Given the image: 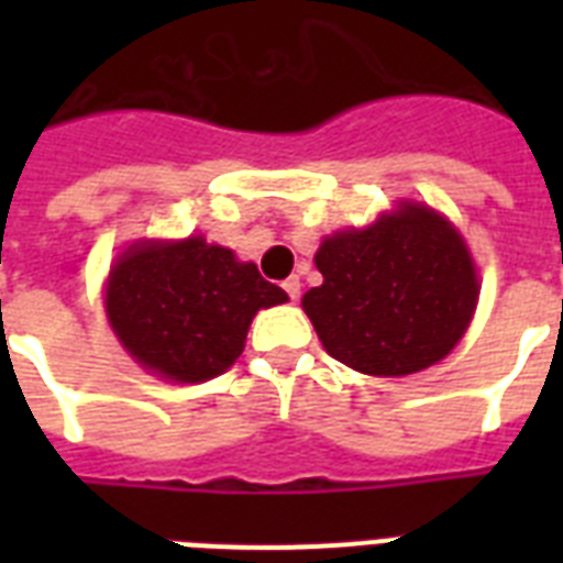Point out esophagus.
I'll return each instance as SVG.
<instances>
[{
    "label": "esophagus",
    "mask_w": 563,
    "mask_h": 563,
    "mask_svg": "<svg viewBox=\"0 0 563 563\" xmlns=\"http://www.w3.org/2000/svg\"><path fill=\"white\" fill-rule=\"evenodd\" d=\"M283 289H286L289 300H298L300 298V280H298V277H289V280L283 283Z\"/></svg>",
    "instance_id": "obj_1"
}]
</instances>
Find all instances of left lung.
I'll use <instances>...</instances> for the list:
<instances>
[{"mask_svg": "<svg viewBox=\"0 0 563 563\" xmlns=\"http://www.w3.org/2000/svg\"><path fill=\"white\" fill-rule=\"evenodd\" d=\"M316 265L324 283L303 295V312L333 360L371 376L444 360L479 300L462 233L423 203L400 201L368 228L327 236Z\"/></svg>", "mask_w": 563, "mask_h": 563, "instance_id": "obj_1", "label": "left lung"}]
</instances>
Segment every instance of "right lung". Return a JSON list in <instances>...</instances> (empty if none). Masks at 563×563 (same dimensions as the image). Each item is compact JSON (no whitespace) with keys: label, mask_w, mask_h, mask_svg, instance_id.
<instances>
[{"label":"right lung","mask_w":563,"mask_h":563,"mask_svg":"<svg viewBox=\"0 0 563 563\" xmlns=\"http://www.w3.org/2000/svg\"><path fill=\"white\" fill-rule=\"evenodd\" d=\"M289 295L254 263L203 236L128 247L110 268L104 309L113 333L145 371L172 383H203L245 351L260 309Z\"/></svg>","instance_id":"obj_1"}]
</instances>
